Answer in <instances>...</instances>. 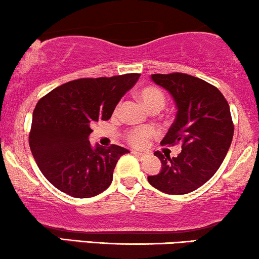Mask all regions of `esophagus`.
Masks as SVG:
<instances>
[{
    "mask_svg": "<svg viewBox=\"0 0 259 259\" xmlns=\"http://www.w3.org/2000/svg\"><path fill=\"white\" fill-rule=\"evenodd\" d=\"M133 155H134L135 157H138L139 160H144V158L146 157V155H145V153H141V152H138V151H133Z\"/></svg>",
    "mask_w": 259,
    "mask_h": 259,
    "instance_id": "34e87169",
    "label": "esophagus"
}]
</instances>
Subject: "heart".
Returning a JSON list of instances; mask_svg holds the SVG:
<instances>
[{
  "instance_id": "1",
  "label": "heart",
  "mask_w": 259,
  "mask_h": 259,
  "mask_svg": "<svg viewBox=\"0 0 259 259\" xmlns=\"http://www.w3.org/2000/svg\"><path fill=\"white\" fill-rule=\"evenodd\" d=\"M138 98L150 112L157 113L166 104V96L162 92L161 88L156 86H146L138 91L136 93ZM118 110V109H116ZM153 130L150 127H140V129H133L127 132L126 140L127 143L135 147H144L147 141L152 138Z\"/></svg>"
}]
</instances>
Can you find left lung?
Listing matches in <instances>:
<instances>
[{"mask_svg":"<svg viewBox=\"0 0 259 259\" xmlns=\"http://www.w3.org/2000/svg\"><path fill=\"white\" fill-rule=\"evenodd\" d=\"M151 79L168 91L177 114L162 146L182 145L177 157L156 151L162 168L149 183L167 194H187L206 183L223 163L234 136L230 107L223 93L204 79L182 72L155 73Z\"/></svg>","mask_w":259,"mask_h":259,"instance_id":"left-lung-1","label":"left lung"}]
</instances>
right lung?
I'll use <instances>...</instances> for the list:
<instances>
[{
  "label": "right lung",
  "mask_w": 259,
  "mask_h": 259,
  "mask_svg": "<svg viewBox=\"0 0 259 259\" xmlns=\"http://www.w3.org/2000/svg\"><path fill=\"white\" fill-rule=\"evenodd\" d=\"M140 75L79 78L56 87L36 103L29 146L44 177L75 198L98 195L110 186L120 156L118 145L91 146L92 126L108 120Z\"/></svg>",
  "instance_id": "obj_1"
}]
</instances>
